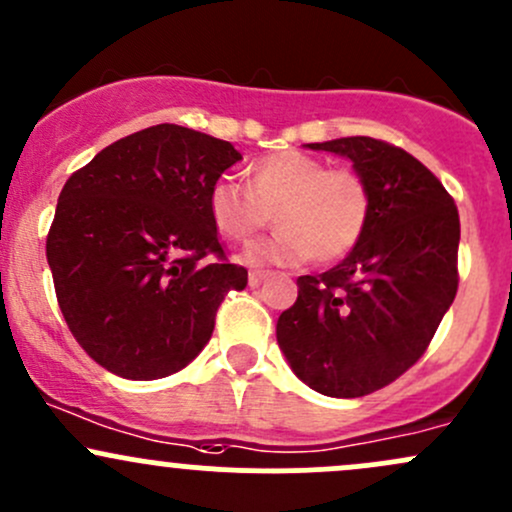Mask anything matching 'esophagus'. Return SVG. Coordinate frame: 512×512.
<instances>
[{
    "mask_svg": "<svg viewBox=\"0 0 512 512\" xmlns=\"http://www.w3.org/2000/svg\"><path fill=\"white\" fill-rule=\"evenodd\" d=\"M266 278H268V273L251 271V273H249V285H251V288H258V285H261Z\"/></svg>",
    "mask_w": 512,
    "mask_h": 512,
    "instance_id": "1",
    "label": "esophagus"
}]
</instances>
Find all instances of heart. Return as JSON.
<instances>
[{
  "instance_id": "heart-1",
  "label": "heart",
  "mask_w": 512,
  "mask_h": 512,
  "mask_svg": "<svg viewBox=\"0 0 512 512\" xmlns=\"http://www.w3.org/2000/svg\"><path fill=\"white\" fill-rule=\"evenodd\" d=\"M207 207L217 232L232 241H249L273 217L278 232L244 254L254 266H295L310 256L329 263L364 236L371 192L356 170L283 151L251 166L249 190L229 178L217 180Z\"/></svg>"
}]
</instances>
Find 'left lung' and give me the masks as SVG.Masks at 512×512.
I'll return each mask as SVG.
<instances>
[{"label": "left lung", "instance_id": "obj_1", "mask_svg": "<svg viewBox=\"0 0 512 512\" xmlns=\"http://www.w3.org/2000/svg\"><path fill=\"white\" fill-rule=\"evenodd\" d=\"M307 148L354 163L371 192V217L342 263L298 278V300L278 317L276 337L302 383L329 398H361L425 354L454 302L459 212L403 148L371 136Z\"/></svg>", "mask_w": 512, "mask_h": 512}]
</instances>
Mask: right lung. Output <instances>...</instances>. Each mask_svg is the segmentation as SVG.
<instances>
[{"instance_id":"1","label":"right lung","mask_w":512,"mask_h":512,"mask_svg":"<svg viewBox=\"0 0 512 512\" xmlns=\"http://www.w3.org/2000/svg\"><path fill=\"white\" fill-rule=\"evenodd\" d=\"M236 161L229 141L158 124L102 148L60 190L48 266L70 332L102 368L129 381L180 371L210 342L224 295L246 288L207 207Z\"/></svg>"}]
</instances>
